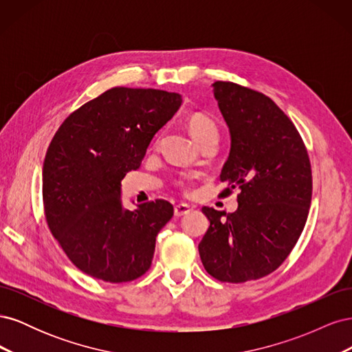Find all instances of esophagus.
<instances>
[{"label":"esophagus","mask_w":352,"mask_h":352,"mask_svg":"<svg viewBox=\"0 0 352 352\" xmlns=\"http://www.w3.org/2000/svg\"><path fill=\"white\" fill-rule=\"evenodd\" d=\"M189 211H190V208L186 204H177V206H175V216L176 217H182V216L188 214Z\"/></svg>","instance_id":"1"}]
</instances>
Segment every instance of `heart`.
I'll list each match as a JSON object with an SVG mask.
<instances>
[{
  "label": "heart",
  "mask_w": 352,
  "mask_h": 352,
  "mask_svg": "<svg viewBox=\"0 0 352 352\" xmlns=\"http://www.w3.org/2000/svg\"><path fill=\"white\" fill-rule=\"evenodd\" d=\"M186 127L194 140L201 145L211 136H217V126L208 116L202 113H194L188 117Z\"/></svg>",
  "instance_id": "b5f03b06"
}]
</instances>
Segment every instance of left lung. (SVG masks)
Segmentation results:
<instances>
[{
    "label": "left lung",
    "instance_id": "obj_1",
    "mask_svg": "<svg viewBox=\"0 0 352 352\" xmlns=\"http://www.w3.org/2000/svg\"><path fill=\"white\" fill-rule=\"evenodd\" d=\"M212 88L230 132L220 197L238 188V210L202 207L210 228L198 251L212 278L242 283L274 272L300 239L311 204V164L296 127L269 97L233 82Z\"/></svg>",
    "mask_w": 352,
    "mask_h": 352
}]
</instances>
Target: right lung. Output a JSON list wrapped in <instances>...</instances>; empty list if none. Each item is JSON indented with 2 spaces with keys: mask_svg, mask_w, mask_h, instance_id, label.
I'll list each match as a JSON object with an SVG mask.
<instances>
[{
  "mask_svg": "<svg viewBox=\"0 0 352 352\" xmlns=\"http://www.w3.org/2000/svg\"><path fill=\"white\" fill-rule=\"evenodd\" d=\"M180 104L176 92L111 88L73 111L52 138L42 168L45 219L69 260L95 279L131 282L151 267L173 206L155 199L126 210L120 182Z\"/></svg>",
  "mask_w": 352,
  "mask_h": 352,
  "instance_id": "right-lung-1",
  "label": "right lung"
}]
</instances>
